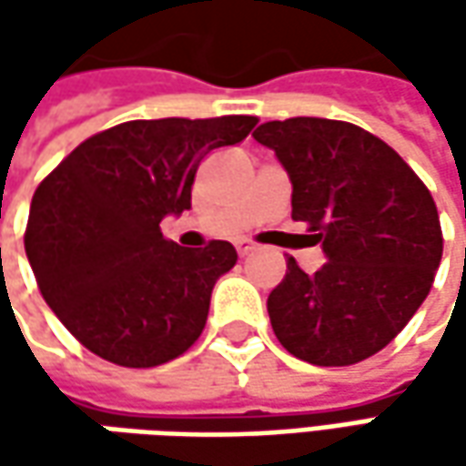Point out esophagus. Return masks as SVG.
<instances>
[{
    "instance_id": "esophagus-1",
    "label": "esophagus",
    "mask_w": 466,
    "mask_h": 466,
    "mask_svg": "<svg viewBox=\"0 0 466 466\" xmlns=\"http://www.w3.org/2000/svg\"><path fill=\"white\" fill-rule=\"evenodd\" d=\"M236 248H238V254H241V257H248V254H251V251H254L257 246H254V243H248V241H241L238 246H236Z\"/></svg>"
}]
</instances>
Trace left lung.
I'll return each mask as SVG.
<instances>
[{"label": "left lung", "mask_w": 466, "mask_h": 466, "mask_svg": "<svg viewBox=\"0 0 466 466\" xmlns=\"http://www.w3.org/2000/svg\"><path fill=\"white\" fill-rule=\"evenodd\" d=\"M254 139L288 170L293 220L327 257L313 275L290 257L267 298L279 345L313 366L360 363L431 293L443 254L436 202L386 142L348 121H267Z\"/></svg>", "instance_id": "8db88e82"}]
</instances>
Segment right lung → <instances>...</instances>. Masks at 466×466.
<instances>
[{"label": "right lung", "instance_id": "1", "mask_svg": "<svg viewBox=\"0 0 466 466\" xmlns=\"http://www.w3.org/2000/svg\"><path fill=\"white\" fill-rule=\"evenodd\" d=\"M257 116L127 121L85 139L35 188L25 254L41 296L90 352L153 368L202 334L215 282L236 264L228 241L188 251L160 223L191 207L212 150L238 145Z\"/></svg>", "mask_w": 466, "mask_h": 466}]
</instances>
